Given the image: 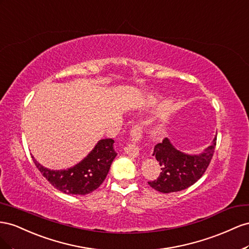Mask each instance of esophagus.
<instances>
[{
    "label": "esophagus",
    "mask_w": 249,
    "mask_h": 249,
    "mask_svg": "<svg viewBox=\"0 0 249 249\" xmlns=\"http://www.w3.org/2000/svg\"><path fill=\"white\" fill-rule=\"evenodd\" d=\"M141 137H142V131H141L139 127H137V128H134L131 131V138H132L131 141H133V142L127 147H125V152L127 154L132 155V156H139L140 155V148L136 145V142L139 141L141 139Z\"/></svg>",
    "instance_id": "1"
}]
</instances>
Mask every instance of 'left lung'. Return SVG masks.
Segmentation results:
<instances>
[{"label": "left lung", "instance_id": "8db88e82", "mask_svg": "<svg viewBox=\"0 0 249 249\" xmlns=\"http://www.w3.org/2000/svg\"><path fill=\"white\" fill-rule=\"evenodd\" d=\"M217 134L209 147L197 154H189L175 148L171 141L165 139L154 147L153 156L160 162L161 172L158 179L149 181V186L160 193H172L188 189L194 184L209 167L215 151Z\"/></svg>", "mask_w": 249, "mask_h": 249}]
</instances>
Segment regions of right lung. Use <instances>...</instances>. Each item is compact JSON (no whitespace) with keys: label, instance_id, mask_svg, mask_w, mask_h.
<instances>
[{"label":"right lung","instance_id":"add662e5","mask_svg":"<svg viewBox=\"0 0 249 249\" xmlns=\"http://www.w3.org/2000/svg\"><path fill=\"white\" fill-rule=\"evenodd\" d=\"M115 141L104 139L75 166L63 170L46 168L32 156L35 166L54 188L69 195H87L97 190L104 181L117 156L113 149Z\"/></svg>","mask_w":249,"mask_h":249}]
</instances>
